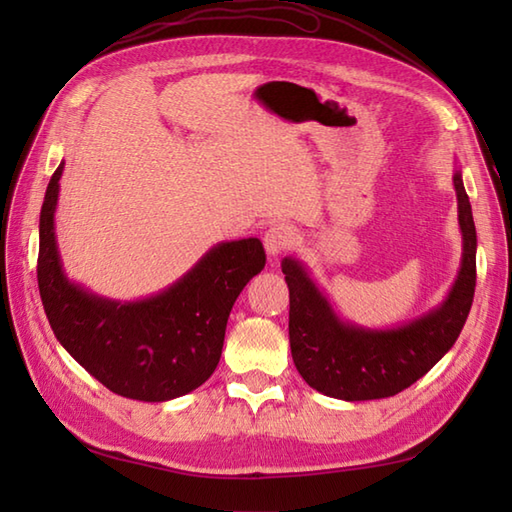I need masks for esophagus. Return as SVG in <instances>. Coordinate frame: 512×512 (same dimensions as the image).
Instances as JSON below:
<instances>
[{"mask_svg": "<svg viewBox=\"0 0 512 512\" xmlns=\"http://www.w3.org/2000/svg\"><path fill=\"white\" fill-rule=\"evenodd\" d=\"M292 244H295V231L288 224H273L264 233V246L270 257L284 253Z\"/></svg>", "mask_w": 512, "mask_h": 512, "instance_id": "34e87169", "label": "esophagus"}]
</instances>
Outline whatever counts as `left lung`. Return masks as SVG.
<instances>
[{
	"mask_svg": "<svg viewBox=\"0 0 512 512\" xmlns=\"http://www.w3.org/2000/svg\"><path fill=\"white\" fill-rule=\"evenodd\" d=\"M462 231L458 279L440 306L387 330L343 321L299 259L281 270L290 290V350L301 378L323 396L347 402L396 396L447 354L464 328L475 295L477 235L462 171H453Z\"/></svg>",
	"mask_w": 512,
	"mask_h": 512,
	"instance_id": "obj_1",
	"label": "left lung"
}]
</instances>
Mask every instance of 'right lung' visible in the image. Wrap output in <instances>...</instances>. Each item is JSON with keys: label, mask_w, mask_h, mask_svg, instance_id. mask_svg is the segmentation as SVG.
I'll return each mask as SVG.
<instances>
[{"label": "right lung", "mask_w": 512, "mask_h": 512, "mask_svg": "<svg viewBox=\"0 0 512 512\" xmlns=\"http://www.w3.org/2000/svg\"><path fill=\"white\" fill-rule=\"evenodd\" d=\"M61 173L63 162L43 198L37 259L39 295L57 341L118 396L165 402L198 389L220 363L235 299L266 266L262 242L248 237L213 246L158 295H94L63 273L54 235Z\"/></svg>", "instance_id": "obj_1"}]
</instances>
